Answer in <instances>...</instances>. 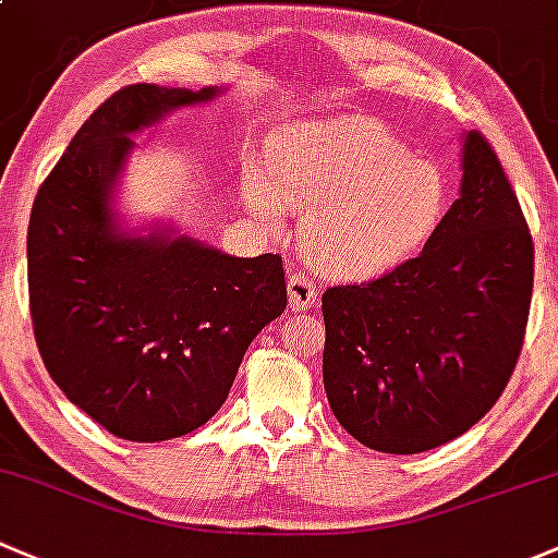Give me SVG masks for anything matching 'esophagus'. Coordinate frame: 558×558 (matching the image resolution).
I'll return each instance as SVG.
<instances>
[{"label":"esophagus","instance_id":"34e87169","mask_svg":"<svg viewBox=\"0 0 558 558\" xmlns=\"http://www.w3.org/2000/svg\"><path fill=\"white\" fill-rule=\"evenodd\" d=\"M287 295H290V308H295V312H306V308H312L319 301L317 284L303 277V274H290V279H287Z\"/></svg>","mask_w":558,"mask_h":558}]
</instances>
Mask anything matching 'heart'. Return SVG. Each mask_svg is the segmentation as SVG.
<instances>
[{
    "instance_id": "1",
    "label": "heart",
    "mask_w": 558,
    "mask_h": 558,
    "mask_svg": "<svg viewBox=\"0 0 558 558\" xmlns=\"http://www.w3.org/2000/svg\"><path fill=\"white\" fill-rule=\"evenodd\" d=\"M250 209L274 222L303 209L301 239L325 271L378 274L405 260L433 231L449 201L435 160L411 155L363 118L292 125L268 145L266 174L244 180Z\"/></svg>"
}]
</instances>
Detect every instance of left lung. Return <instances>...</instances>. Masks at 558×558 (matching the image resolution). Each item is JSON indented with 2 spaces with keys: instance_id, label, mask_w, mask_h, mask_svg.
I'll list each match as a JSON object with an SVG mask.
<instances>
[{
  "instance_id": "1",
  "label": "left lung",
  "mask_w": 558,
  "mask_h": 558,
  "mask_svg": "<svg viewBox=\"0 0 558 558\" xmlns=\"http://www.w3.org/2000/svg\"><path fill=\"white\" fill-rule=\"evenodd\" d=\"M535 244L497 153L464 140L462 193L411 260L322 292V376L352 438L418 453L468 433L508 387L526 336Z\"/></svg>"
}]
</instances>
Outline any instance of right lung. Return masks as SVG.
I'll return each mask as SVG.
<instances>
[{
  "label": "right lung",
  "mask_w": 558,
  "mask_h": 558,
  "mask_svg": "<svg viewBox=\"0 0 558 558\" xmlns=\"http://www.w3.org/2000/svg\"><path fill=\"white\" fill-rule=\"evenodd\" d=\"M217 88L125 85L90 114L34 198L28 308L50 378L136 444L209 422L252 338L287 306L281 255L231 257L191 239L114 231L109 195L129 134Z\"/></svg>",
  "instance_id": "right-lung-1"
}]
</instances>
